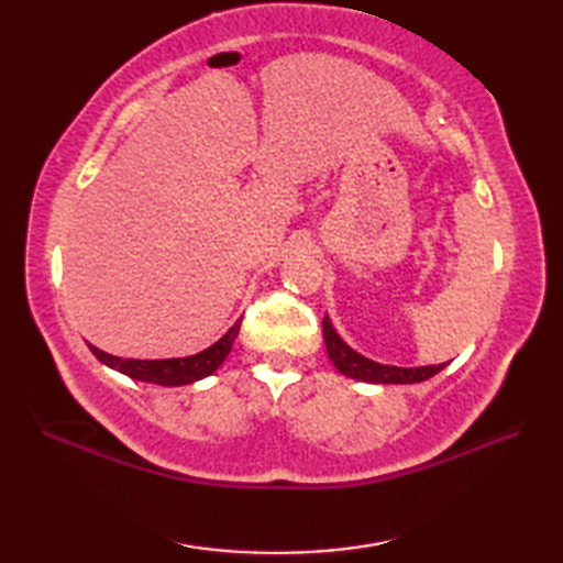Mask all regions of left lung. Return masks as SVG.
<instances>
[{
    "label": "left lung",
    "instance_id": "obj_1",
    "mask_svg": "<svg viewBox=\"0 0 563 563\" xmlns=\"http://www.w3.org/2000/svg\"><path fill=\"white\" fill-rule=\"evenodd\" d=\"M321 329H324V341H327V353L333 361V365L339 367V373L355 377V379H365V382H379V385H413V382H423L428 377H433L440 373L442 365H423V367H394V365H379L367 361L361 353H355L349 343H343V339L336 333V329L331 327L329 317L321 321Z\"/></svg>",
    "mask_w": 563,
    "mask_h": 563
}]
</instances>
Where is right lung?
Returning a JSON list of instances; mask_svg holds the SVG:
<instances>
[{"label": "right lung", "mask_w": 563, "mask_h": 563, "mask_svg": "<svg viewBox=\"0 0 563 563\" xmlns=\"http://www.w3.org/2000/svg\"><path fill=\"white\" fill-rule=\"evenodd\" d=\"M239 327H242V319H239L218 343H212L210 349L188 357H172V361H133V357H118V355L103 353L101 349H97V345H89V349L101 363H106L128 377L154 382V385H164V387H176V385H190V382L212 375L214 369L222 365L224 357L230 355Z\"/></svg>", "instance_id": "add662e5"}]
</instances>
